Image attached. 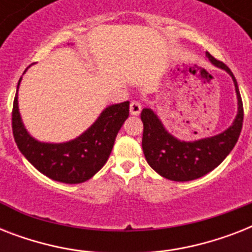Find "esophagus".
Listing matches in <instances>:
<instances>
[{"label":"esophagus","mask_w":252,"mask_h":252,"mask_svg":"<svg viewBox=\"0 0 252 252\" xmlns=\"http://www.w3.org/2000/svg\"><path fill=\"white\" fill-rule=\"evenodd\" d=\"M141 103L137 102V100H133V102H130V106H129V111H130V115H134V116H137L140 115L141 112Z\"/></svg>","instance_id":"1"}]
</instances>
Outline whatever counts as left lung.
<instances>
[{"instance_id": "left-lung-1", "label": "left lung", "mask_w": 252, "mask_h": 252, "mask_svg": "<svg viewBox=\"0 0 252 252\" xmlns=\"http://www.w3.org/2000/svg\"><path fill=\"white\" fill-rule=\"evenodd\" d=\"M205 56L212 64L226 70L233 78L238 99V114L233 124L222 133L196 141H180L168 133L154 111L144 108L141 112L144 124L142 150L150 167L166 179L188 182L215 170L233 150L242 130L243 103L234 74L222 61L216 60L209 52Z\"/></svg>"}]
</instances>
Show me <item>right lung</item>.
I'll use <instances>...</instances> for the list:
<instances>
[{
    "label": "right lung",
    "instance_id": "obj_1",
    "mask_svg": "<svg viewBox=\"0 0 252 252\" xmlns=\"http://www.w3.org/2000/svg\"><path fill=\"white\" fill-rule=\"evenodd\" d=\"M22 80V77H21ZM18 82V87L21 84ZM129 116V102L108 106L80 137L63 144L40 142L30 136L14 98L11 124L18 149L41 174L61 183H84L104 166L119 130Z\"/></svg>",
    "mask_w": 252,
    "mask_h": 252
}]
</instances>
